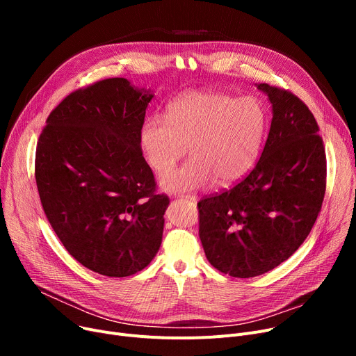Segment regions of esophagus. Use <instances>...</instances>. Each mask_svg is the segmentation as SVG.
<instances>
[{
    "label": "esophagus",
    "mask_w": 356,
    "mask_h": 356,
    "mask_svg": "<svg viewBox=\"0 0 356 356\" xmlns=\"http://www.w3.org/2000/svg\"><path fill=\"white\" fill-rule=\"evenodd\" d=\"M181 199H184V200H193V202L197 200L196 196H193V195H184V196H181Z\"/></svg>",
    "instance_id": "esophagus-1"
}]
</instances>
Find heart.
Segmentation results:
<instances>
[{
	"instance_id": "1",
	"label": "heart",
	"mask_w": 356,
	"mask_h": 356,
	"mask_svg": "<svg viewBox=\"0 0 356 356\" xmlns=\"http://www.w3.org/2000/svg\"><path fill=\"white\" fill-rule=\"evenodd\" d=\"M266 128L267 112L257 98L193 90L168 105L165 120L147 118L140 141L159 175L170 170L189 147L192 159L160 179L164 192L181 193L241 180L258 159Z\"/></svg>"
}]
</instances>
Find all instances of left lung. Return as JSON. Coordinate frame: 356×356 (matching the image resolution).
<instances>
[{
	"mask_svg": "<svg viewBox=\"0 0 356 356\" xmlns=\"http://www.w3.org/2000/svg\"><path fill=\"white\" fill-rule=\"evenodd\" d=\"M255 86L273 112L263 154L232 189L197 203L208 261L238 278L264 274L291 257L310 234L326 191L323 141L309 108L287 90Z\"/></svg>",
	"mask_w": 356,
	"mask_h": 356,
	"instance_id": "obj_1",
	"label": "left lung"
}]
</instances>
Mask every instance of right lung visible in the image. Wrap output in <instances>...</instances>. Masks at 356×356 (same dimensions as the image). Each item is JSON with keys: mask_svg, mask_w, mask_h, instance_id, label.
Listing matches in <instances>:
<instances>
[{"mask_svg": "<svg viewBox=\"0 0 356 356\" xmlns=\"http://www.w3.org/2000/svg\"><path fill=\"white\" fill-rule=\"evenodd\" d=\"M154 92L111 78L70 93L35 149L44 213L67 252L106 277L145 268L163 239L167 196L156 195L140 131Z\"/></svg>", "mask_w": 356, "mask_h": 356, "instance_id": "add662e5", "label": "right lung"}]
</instances>
